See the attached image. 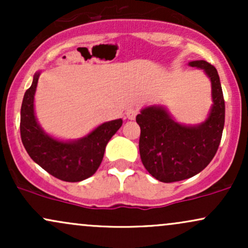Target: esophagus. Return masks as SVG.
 <instances>
[{
    "instance_id": "1",
    "label": "esophagus",
    "mask_w": 248,
    "mask_h": 248,
    "mask_svg": "<svg viewBox=\"0 0 248 248\" xmlns=\"http://www.w3.org/2000/svg\"><path fill=\"white\" fill-rule=\"evenodd\" d=\"M138 113H139L138 108L130 107L129 109H128L126 112V115H127V118L129 119V120H134V119L136 118V115H138Z\"/></svg>"
}]
</instances>
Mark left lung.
Here are the masks:
<instances>
[{"instance_id":"obj_1","label":"left lung","mask_w":248,"mask_h":248,"mask_svg":"<svg viewBox=\"0 0 248 248\" xmlns=\"http://www.w3.org/2000/svg\"><path fill=\"white\" fill-rule=\"evenodd\" d=\"M211 79L213 106L204 124H176L161 107H148L136 116L141 128L139 149L147 171L164 183L183 181L205 169L217 153L225 122V100L217 70L205 61L190 62Z\"/></svg>"}]
</instances>
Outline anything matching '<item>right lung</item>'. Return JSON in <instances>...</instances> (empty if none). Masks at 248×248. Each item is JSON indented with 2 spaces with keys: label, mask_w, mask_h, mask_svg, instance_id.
Wrapping results in <instances>:
<instances>
[{
  "label": "right lung",
  "mask_w": 248,
  "mask_h": 248,
  "mask_svg": "<svg viewBox=\"0 0 248 248\" xmlns=\"http://www.w3.org/2000/svg\"><path fill=\"white\" fill-rule=\"evenodd\" d=\"M39 73L33 77L32 85L24 93L21 107V139L29 156L53 177L65 182H80L94 173L104 158L105 148L122 120L102 124L90 135L76 142L53 140L43 133L33 113V95Z\"/></svg>",
  "instance_id": "1"
}]
</instances>
